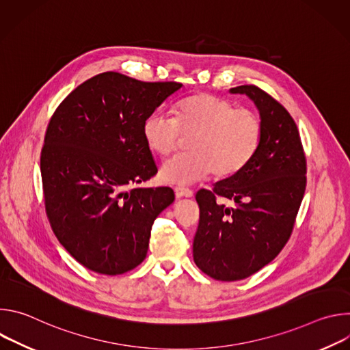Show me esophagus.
Segmentation results:
<instances>
[{"mask_svg":"<svg viewBox=\"0 0 350 350\" xmlns=\"http://www.w3.org/2000/svg\"><path fill=\"white\" fill-rule=\"evenodd\" d=\"M174 193H176V198H191L193 195V192L189 189V188H185V187H176L174 188Z\"/></svg>","mask_w":350,"mask_h":350,"instance_id":"obj_1","label":"esophagus"}]
</instances>
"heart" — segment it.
<instances>
[{"instance_id": "b5f03b06", "label": "heart", "mask_w": 350, "mask_h": 350, "mask_svg": "<svg viewBox=\"0 0 350 350\" xmlns=\"http://www.w3.org/2000/svg\"><path fill=\"white\" fill-rule=\"evenodd\" d=\"M174 116L155 112L148 116L142 134L152 152L172 155L189 139L191 152L165 162L159 177L167 184H191L213 173L219 178L239 173L256 155L263 127L259 116L246 108H234L212 94L187 96L174 107Z\"/></svg>"}]
</instances>
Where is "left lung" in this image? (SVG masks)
Listing matches in <instances>:
<instances>
[{
	"instance_id": "1",
	"label": "left lung",
	"mask_w": 350,
	"mask_h": 350,
	"mask_svg": "<svg viewBox=\"0 0 350 350\" xmlns=\"http://www.w3.org/2000/svg\"><path fill=\"white\" fill-rule=\"evenodd\" d=\"M255 103L263 127L254 159L239 173L196 192L193 262L209 277L238 281L269 265L288 242L306 189V157L288 111L256 85H238ZM230 198L234 208L217 202Z\"/></svg>"
}]
</instances>
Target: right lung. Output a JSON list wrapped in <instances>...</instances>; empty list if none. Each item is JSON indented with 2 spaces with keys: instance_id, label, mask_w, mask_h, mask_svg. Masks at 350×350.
<instances>
[{
  "instance_id": "obj_1",
  "label": "right lung",
  "mask_w": 350,
  "mask_h": 350,
  "mask_svg": "<svg viewBox=\"0 0 350 350\" xmlns=\"http://www.w3.org/2000/svg\"><path fill=\"white\" fill-rule=\"evenodd\" d=\"M181 87L105 72L75 88L49 120L40 159L45 212L88 270L118 275L145 259L152 224L174 192L134 187L158 173L142 127Z\"/></svg>"
}]
</instances>
